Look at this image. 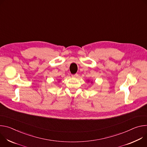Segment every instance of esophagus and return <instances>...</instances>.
I'll use <instances>...</instances> for the list:
<instances>
[{
    "label": "esophagus",
    "instance_id": "obj_1",
    "mask_svg": "<svg viewBox=\"0 0 147 147\" xmlns=\"http://www.w3.org/2000/svg\"><path fill=\"white\" fill-rule=\"evenodd\" d=\"M72 76L74 77V78H78V74H76L75 75H72Z\"/></svg>",
    "mask_w": 147,
    "mask_h": 147
}]
</instances>
